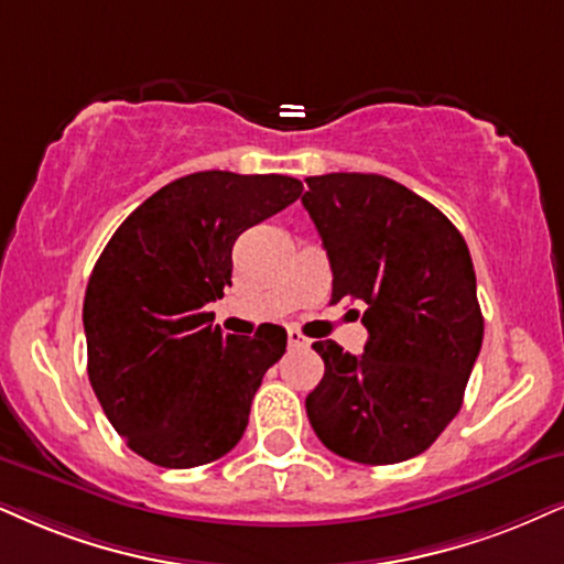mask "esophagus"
Masks as SVG:
<instances>
[{
  "mask_svg": "<svg viewBox=\"0 0 564 564\" xmlns=\"http://www.w3.org/2000/svg\"><path fill=\"white\" fill-rule=\"evenodd\" d=\"M288 339H290V345L293 347H308L311 345V339L303 335V332H297V329H290L288 332Z\"/></svg>",
  "mask_w": 564,
  "mask_h": 564,
  "instance_id": "34e87169",
  "label": "esophagus"
}]
</instances>
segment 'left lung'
Segmentation results:
<instances>
[{"instance_id": "1", "label": "left lung", "mask_w": 564, "mask_h": 564, "mask_svg": "<svg viewBox=\"0 0 564 564\" xmlns=\"http://www.w3.org/2000/svg\"><path fill=\"white\" fill-rule=\"evenodd\" d=\"M305 183L303 206L335 276L332 303L356 301L368 329L364 356L314 343L324 379L305 413L339 457L410 460L460 413L484 343L468 246L440 208L389 177L332 172Z\"/></svg>"}]
</instances>
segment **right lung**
Returning a JSON list of instances; mask_svg holds the SVG:
<instances>
[{
    "mask_svg": "<svg viewBox=\"0 0 564 564\" xmlns=\"http://www.w3.org/2000/svg\"><path fill=\"white\" fill-rule=\"evenodd\" d=\"M303 193L284 175L208 170L145 198L96 261L83 301L88 379L128 447L162 468L227 455L288 332L221 335L206 305L232 284V246Z\"/></svg>",
    "mask_w": 564,
    "mask_h": 564,
    "instance_id": "1",
    "label": "right lung"
}]
</instances>
